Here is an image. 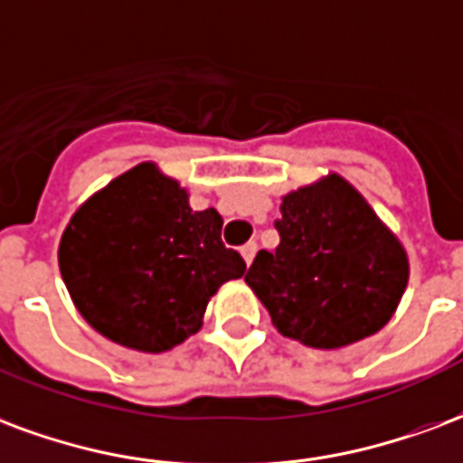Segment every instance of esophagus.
<instances>
[{"label":"esophagus","instance_id":"34e87169","mask_svg":"<svg viewBox=\"0 0 463 463\" xmlns=\"http://www.w3.org/2000/svg\"><path fill=\"white\" fill-rule=\"evenodd\" d=\"M255 252H258V242H248V245H242L241 255L245 260V265H252V260H255Z\"/></svg>","mask_w":463,"mask_h":463}]
</instances>
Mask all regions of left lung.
I'll return each instance as SVG.
<instances>
[{
	"label": "left lung",
	"mask_w": 463,
	"mask_h": 463,
	"mask_svg": "<svg viewBox=\"0 0 463 463\" xmlns=\"http://www.w3.org/2000/svg\"><path fill=\"white\" fill-rule=\"evenodd\" d=\"M279 245L245 282L282 336L336 351L378 334L400 307L410 258L388 222L336 171L284 194Z\"/></svg>",
	"instance_id": "1"
}]
</instances>
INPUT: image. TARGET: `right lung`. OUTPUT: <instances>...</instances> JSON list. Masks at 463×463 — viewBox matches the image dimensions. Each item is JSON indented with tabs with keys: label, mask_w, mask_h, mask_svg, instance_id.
I'll return each mask as SVG.
<instances>
[{
	"label": "right lung",
	"mask_w": 463,
	"mask_h": 463,
	"mask_svg": "<svg viewBox=\"0 0 463 463\" xmlns=\"http://www.w3.org/2000/svg\"><path fill=\"white\" fill-rule=\"evenodd\" d=\"M215 208L194 211L188 188L142 162L78 205L58 267L78 314L108 341L164 354L203 326L208 301L245 262L221 241Z\"/></svg>",
	"instance_id": "1"
}]
</instances>
